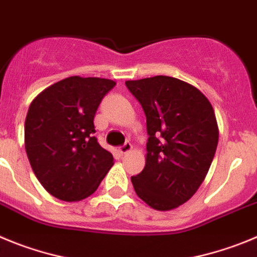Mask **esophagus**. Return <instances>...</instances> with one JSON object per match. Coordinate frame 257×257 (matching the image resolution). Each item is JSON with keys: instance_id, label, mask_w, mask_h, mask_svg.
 I'll use <instances>...</instances> for the list:
<instances>
[{"instance_id": "1", "label": "esophagus", "mask_w": 257, "mask_h": 257, "mask_svg": "<svg viewBox=\"0 0 257 257\" xmlns=\"http://www.w3.org/2000/svg\"><path fill=\"white\" fill-rule=\"evenodd\" d=\"M131 150H132V143L129 142V141H126V142L124 143L123 146H120V147H119V152L121 155L126 154V152H129Z\"/></svg>"}]
</instances>
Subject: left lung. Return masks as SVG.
<instances>
[{"mask_svg":"<svg viewBox=\"0 0 257 257\" xmlns=\"http://www.w3.org/2000/svg\"><path fill=\"white\" fill-rule=\"evenodd\" d=\"M125 85L142 106L149 134L145 169L131 178L134 191L152 209H175L195 195L214 159L219 132L211 103L166 75Z\"/></svg>","mask_w":257,"mask_h":257,"instance_id":"left-lung-1","label":"left lung"}]
</instances>
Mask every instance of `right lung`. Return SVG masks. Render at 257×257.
Here are the masks:
<instances>
[{"label": "right lung", "mask_w": 257, "mask_h": 257, "mask_svg": "<svg viewBox=\"0 0 257 257\" xmlns=\"http://www.w3.org/2000/svg\"><path fill=\"white\" fill-rule=\"evenodd\" d=\"M115 87L103 78L70 77L33 100L25 119V151L37 179L62 201H79L98 188L112 166L111 152L94 137V115Z\"/></svg>", "instance_id": "right-lung-1"}]
</instances>
